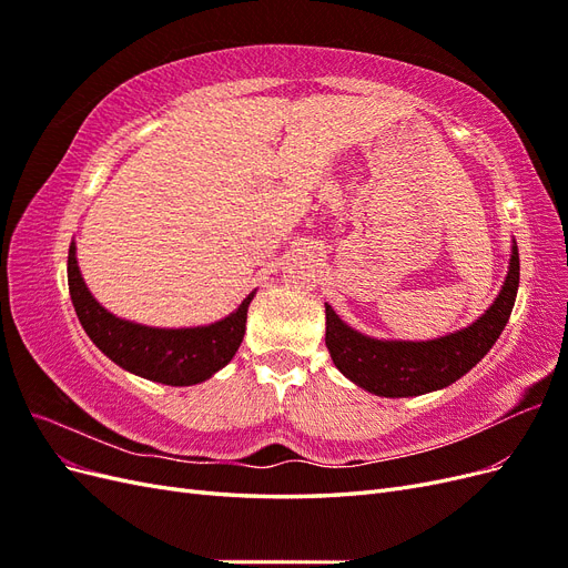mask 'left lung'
I'll return each instance as SVG.
<instances>
[{
	"instance_id": "obj_1",
	"label": "left lung",
	"mask_w": 568,
	"mask_h": 568,
	"mask_svg": "<svg viewBox=\"0 0 568 568\" xmlns=\"http://www.w3.org/2000/svg\"><path fill=\"white\" fill-rule=\"evenodd\" d=\"M517 291L519 248L511 239L509 267L500 294L469 326L428 341L374 338L353 329L334 313L329 303H324V343L336 369L346 379L382 398H409V395L440 390L476 367L500 338L517 301Z\"/></svg>"
}]
</instances>
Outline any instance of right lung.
<instances>
[{
  "label": "right lung",
  "mask_w": 568,
  "mask_h": 568,
  "mask_svg": "<svg viewBox=\"0 0 568 568\" xmlns=\"http://www.w3.org/2000/svg\"><path fill=\"white\" fill-rule=\"evenodd\" d=\"M75 239L68 248V288L82 329L118 367L165 386H194L211 379L239 351L246 332V313L255 291L234 313L213 324L161 329L115 317L82 280Z\"/></svg>",
  "instance_id": "1"
}]
</instances>
